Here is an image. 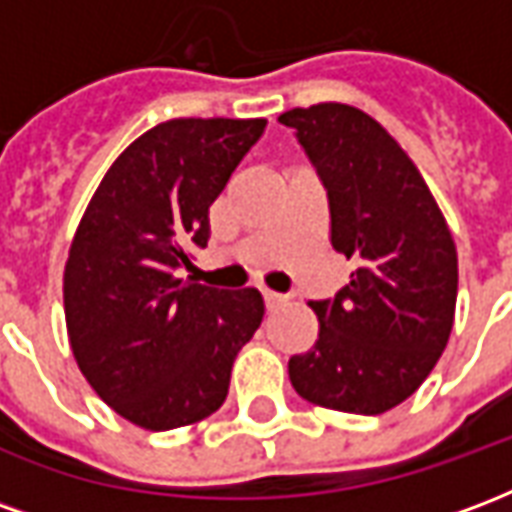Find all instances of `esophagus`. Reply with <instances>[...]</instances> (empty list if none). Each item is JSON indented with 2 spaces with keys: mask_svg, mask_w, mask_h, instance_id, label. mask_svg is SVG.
<instances>
[{
  "mask_svg": "<svg viewBox=\"0 0 512 512\" xmlns=\"http://www.w3.org/2000/svg\"><path fill=\"white\" fill-rule=\"evenodd\" d=\"M263 301H266V310H277L285 304V296L282 293H271V290H263Z\"/></svg>",
  "mask_w": 512,
  "mask_h": 512,
  "instance_id": "esophagus-1",
  "label": "esophagus"
}]
</instances>
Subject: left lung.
<instances>
[{
  "label": "left lung",
  "instance_id": "1",
  "mask_svg": "<svg viewBox=\"0 0 512 512\" xmlns=\"http://www.w3.org/2000/svg\"><path fill=\"white\" fill-rule=\"evenodd\" d=\"M279 123L326 189L332 246L354 263L334 299L310 301L321 332L290 356V384L315 406L384 414L417 392L450 340L455 241L414 161L362 109L318 104Z\"/></svg>",
  "mask_w": 512,
  "mask_h": 512
}]
</instances>
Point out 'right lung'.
<instances>
[{"label": "right lung", "instance_id": "right-lung-1", "mask_svg": "<svg viewBox=\"0 0 512 512\" xmlns=\"http://www.w3.org/2000/svg\"><path fill=\"white\" fill-rule=\"evenodd\" d=\"M263 131V117L158 123L117 156L73 235L62 279L73 356L139 428L211 417L263 321L255 288L180 279L191 249L208 246V208Z\"/></svg>", "mask_w": 512, "mask_h": 512}]
</instances>
